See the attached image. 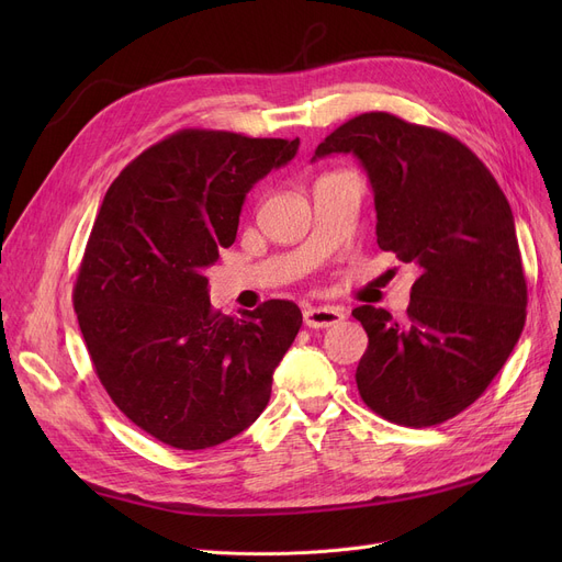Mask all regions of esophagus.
Masks as SVG:
<instances>
[{
  "mask_svg": "<svg viewBox=\"0 0 562 562\" xmlns=\"http://www.w3.org/2000/svg\"><path fill=\"white\" fill-rule=\"evenodd\" d=\"M346 318L344 310L339 307H330V305H323V307H307L303 312V321L307 328H333L337 323H341Z\"/></svg>",
  "mask_w": 562,
  "mask_h": 562,
  "instance_id": "esophagus-1",
  "label": "esophagus"
}]
</instances>
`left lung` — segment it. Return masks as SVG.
<instances>
[{"label":"left lung","instance_id":"8db88e82","mask_svg":"<svg viewBox=\"0 0 562 562\" xmlns=\"http://www.w3.org/2000/svg\"><path fill=\"white\" fill-rule=\"evenodd\" d=\"M335 153H352L369 175L380 250L417 269L403 321L352 310L369 337L360 396L392 424H445L487 390L524 330L528 291L510 204L464 143L387 111L350 117L314 159Z\"/></svg>","mask_w":562,"mask_h":562}]
</instances>
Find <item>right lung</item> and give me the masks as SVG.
Segmentation results:
<instances>
[{
  "label": "right lung",
  "mask_w": 562,
  "mask_h": 562,
  "mask_svg": "<svg viewBox=\"0 0 562 562\" xmlns=\"http://www.w3.org/2000/svg\"><path fill=\"white\" fill-rule=\"evenodd\" d=\"M299 145L180 130L125 166L102 200L72 291L77 321L111 401L172 449L246 430L303 326L291 301L221 314L204 278L236 239L246 193Z\"/></svg>",
  "instance_id": "1"
}]
</instances>
